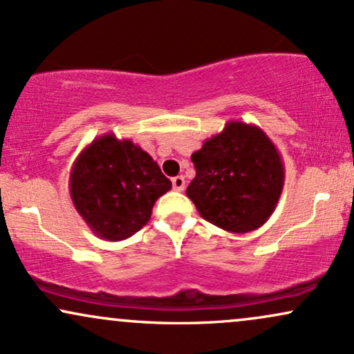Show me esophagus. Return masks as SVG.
Segmentation results:
<instances>
[{
	"label": "esophagus",
	"mask_w": 354,
	"mask_h": 354,
	"mask_svg": "<svg viewBox=\"0 0 354 354\" xmlns=\"http://www.w3.org/2000/svg\"><path fill=\"white\" fill-rule=\"evenodd\" d=\"M185 185H186V181H185V178H183V176L173 178V188L176 189V191L185 189Z\"/></svg>",
	"instance_id": "34e87169"
}]
</instances>
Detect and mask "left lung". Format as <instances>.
<instances>
[{
    "mask_svg": "<svg viewBox=\"0 0 354 354\" xmlns=\"http://www.w3.org/2000/svg\"><path fill=\"white\" fill-rule=\"evenodd\" d=\"M196 176L186 194L201 218L230 233H248L273 214L284 185V166L261 128L228 121L191 154Z\"/></svg>",
    "mask_w": 354,
    "mask_h": 354,
    "instance_id": "obj_1",
    "label": "left lung"
}]
</instances>
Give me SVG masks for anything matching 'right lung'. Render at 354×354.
Segmentation results:
<instances>
[{
	"instance_id": "add662e5",
	"label": "right lung",
	"mask_w": 354,
	"mask_h": 354,
	"mask_svg": "<svg viewBox=\"0 0 354 354\" xmlns=\"http://www.w3.org/2000/svg\"><path fill=\"white\" fill-rule=\"evenodd\" d=\"M171 181L156 161L131 140L113 133L89 143L70 173V194L89 230L108 241H121L151 218L154 203Z\"/></svg>"
}]
</instances>
